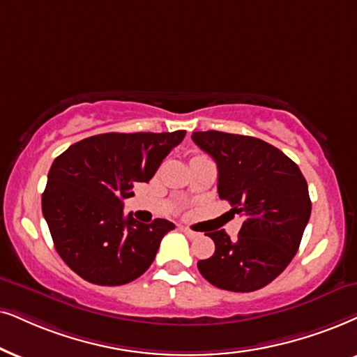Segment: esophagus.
Segmentation results:
<instances>
[{"label":"esophagus","instance_id":"34e87169","mask_svg":"<svg viewBox=\"0 0 357 357\" xmlns=\"http://www.w3.org/2000/svg\"><path fill=\"white\" fill-rule=\"evenodd\" d=\"M179 229H181V231H183L184 234H186L188 237H197V232H192L191 229H188V227H183V225H181V227H179Z\"/></svg>","mask_w":357,"mask_h":357}]
</instances>
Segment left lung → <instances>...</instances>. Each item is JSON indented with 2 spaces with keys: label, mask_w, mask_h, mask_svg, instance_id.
Masks as SVG:
<instances>
[{
  "label": "left lung",
  "mask_w": 357,
  "mask_h": 357,
  "mask_svg": "<svg viewBox=\"0 0 357 357\" xmlns=\"http://www.w3.org/2000/svg\"><path fill=\"white\" fill-rule=\"evenodd\" d=\"M192 142L218 165V192L243 224L237 238L209 232L212 257L197 261L202 277L229 291L268 285L298 250L311 214L308 184L296 163L278 148L254 137L194 132Z\"/></svg>",
  "instance_id": "obj_1"
}]
</instances>
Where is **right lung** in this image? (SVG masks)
Segmentation results:
<instances>
[{"mask_svg":"<svg viewBox=\"0 0 357 357\" xmlns=\"http://www.w3.org/2000/svg\"><path fill=\"white\" fill-rule=\"evenodd\" d=\"M184 130L103 133L74 143L49 169L43 214L57 254L79 277L103 287L133 282L155 260L174 224L123 215V199L148 183Z\"/></svg>","mask_w":357,"mask_h":357,"instance_id":"right-lung-1","label":"right lung"}]
</instances>
